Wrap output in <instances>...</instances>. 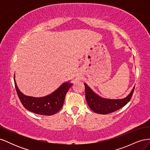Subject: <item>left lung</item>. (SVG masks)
<instances>
[{"label": "left lung", "instance_id": "1", "mask_svg": "<svg viewBox=\"0 0 150 150\" xmlns=\"http://www.w3.org/2000/svg\"><path fill=\"white\" fill-rule=\"evenodd\" d=\"M84 86L86 99L89 107L94 112L101 115L115 112L125 106L130 101L134 89V86L128 96L123 99H109L98 96L86 83H84Z\"/></svg>", "mask_w": 150, "mask_h": 150}]
</instances>
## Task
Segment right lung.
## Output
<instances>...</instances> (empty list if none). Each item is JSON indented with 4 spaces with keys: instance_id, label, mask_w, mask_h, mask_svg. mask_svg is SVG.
Returning <instances> with one entry per match:
<instances>
[{
    "instance_id": "add662e5",
    "label": "right lung",
    "mask_w": 150,
    "mask_h": 150,
    "mask_svg": "<svg viewBox=\"0 0 150 150\" xmlns=\"http://www.w3.org/2000/svg\"><path fill=\"white\" fill-rule=\"evenodd\" d=\"M15 87L21 103L27 110L35 114L41 115H52L62 108L66 93L72 84L68 82L63 83L55 91L47 96L35 98L25 96L18 89L14 75Z\"/></svg>"
}]
</instances>
